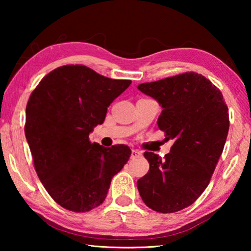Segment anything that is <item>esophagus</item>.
Here are the masks:
<instances>
[{"label": "esophagus", "mask_w": 251, "mask_h": 251, "mask_svg": "<svg viewBox=\"0 0 251 251\" xmlns=\"http://www.w3.org/2000/svg\"><path fill=\"white\" fill-rule=\"evenodd\" d=\"M141 156H142L141 151H136V150H133V151H131V154H130V158H131V159L138 158V157H141Z\"/></svg>", "instance_id": "obj_1"}]
</instances>
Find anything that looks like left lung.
<instances>
[{"instance_id": "left-lung-1", "label": "left lung", "mask_w": 251, "mask_h": 251, "mask_svg": "<svg viewBox=\"0 0 251 251\" xmlns=\"http://www.w3.org/2000/svg\"><path fill=\"white\" fill-rule=\"evenodd\" d=\"M137 88L161 106L157 121L171 152L145 151L150 171L137 181L143 201L157 212H176L196 201L210 181L229 130L223 94L201 74L184 73Z\"/></svg>"}]
</instances>
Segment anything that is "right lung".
I'll return each mask as SVG.
<instances>
[{"instance_id":"right-lung-1","label":"right lung","mask_w":251,"mask_h":251,"mask_svg":"<svg viewBox=\"0 0 251 251\" xmlns=\"http://www.w3.org/2000/svg\"><path fill=\"white\" fill-rule=\"evenodd\" d=\"M130 84L84 65H65L46 75L29 96L24 130L34 166L50 196L65 209L99 207L129 159L128 146L106 148L88 136Z\"/></svg>"}]
</instances>
